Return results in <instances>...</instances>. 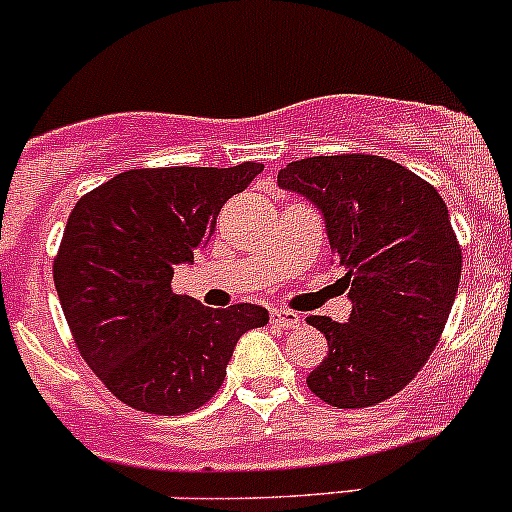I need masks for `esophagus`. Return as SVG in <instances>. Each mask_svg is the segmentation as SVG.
I'll use <instances>...</instances> for the list:
<instances>
[{"label":"esophagus","instance_id":"34e87169","mask_svg":"<svg viewBox=\"0 0 512 512\" xmlns=\"http://www.w3.org/2000/svg\"><path fill=\"white\" fill-rule=\"evenodd\" d=\"M270 322L280 329H297L299 324H302V319H299V314L292 312V309L275 307L270 312Z\"/></svg>","mask_w":512,"mask_h":512}]
</instances>
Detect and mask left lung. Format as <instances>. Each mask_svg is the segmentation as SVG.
<instances>
[{
  "label": "left lung",
  "instance_id": "1",
  "mask_svg": "<svg viewBox=\"0 0 512 512\" xmlns=\"http://www.w3.org/2000/svg\"><path fill=\"white\" fill-rule=\"evenodd\" d=\"M277 183L322 210L352 299L347 324L307 317L329 344L307 386L339 409L381 404L426 364L456 299L463 260L446 203L409 168L366 153L294 160Z\"/></svg>",
  "mask_w": 512,
  "mask_h": 512
}]
</instances>
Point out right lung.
Segmentation results:
<instances>
[{
	"label": "right lung",
	"instance_id": "1",
	"mask_svg": "<svg viewBox=\"0 0 512 512\" xmlns=\"http://www.w3.org/2000/svg\"><path fill=\"white\" fill-rule=\"evenodd\" d=\"M262 168L126 170L71 210L54 257L61 309L86 364L131 409H200L223 386L237 339L270 322L257 304L210 309L170 285L173 267L193 262L220 208Z\"/></svg>",
	"mask_w": 512,
	"mask_h": 512
}]
</instances>
